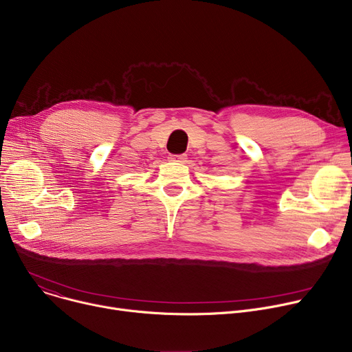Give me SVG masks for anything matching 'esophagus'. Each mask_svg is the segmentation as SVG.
I'll return each mask as SVG.
<instances>
[{
	"label": "esophagus",
	"mask_w": 352,
	"mask_h": 352,
	"mask_svg": "<svg viewBox=\"0 0 352 352\" xmlns=\"http://www.w3.org/2000/svg\"><path fill=\"white\" fill-rule=\"evenodd\" d=\"M170 161H175V162H185L186 161V155L185 154H171Z\"/></svg>",
	"instance_id": "obj_1"
}]
</instances>
